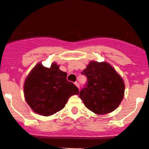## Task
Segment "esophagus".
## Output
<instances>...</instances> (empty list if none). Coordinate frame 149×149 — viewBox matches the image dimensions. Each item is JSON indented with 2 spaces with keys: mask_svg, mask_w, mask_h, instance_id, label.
I'll return each instance as SVG.
<instances>
[{
  "mask_svg": "<svg viewBox=\"0 0 149 149\" xmlns=\"http://www.w3.org/2000/svg\"><path fill=\"white\" fill-rule=\"evenodd\" d=\"M74 84H75V85H76V86L78 88H79V83H78L77 82H75Z\"/></svg>",
  "mask_w": 149,
  "mask_h": 149,
  "instance_id": "1",
  "label": "esophagus"
}]
</instances>
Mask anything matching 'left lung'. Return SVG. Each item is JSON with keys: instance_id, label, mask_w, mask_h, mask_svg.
<instances>
[{"instance_id": "left-lung-1", "label": "left lung", "mask_w": 149, "mask_h": 149, "mask_svg": "<svg viewBox=\"0 0 149 149\" xmlns=\"http://www.w3.org/2000/svg\"><path fill=\"white\" fill-rule=\"evenodd\" d=\"M81 74L86 76L87 82L79 97L88 109L104 114L118 107L124 97L125 84L111 66L91 61Z\"/></svg>"}]
</instances>
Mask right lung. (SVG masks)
<instances>
[{
    "mask_svg": "<svg viewBox=\"0 0 149 149\" xmlns=\"http://www.w3.org/2000/svg\"><path fill=\"white\" fill-rule=\"evenodd\" d=\"M67 74L54 63L50 68L38 64L25 80L24 97L35 112L51 116L65 107L72 95H77L76 85L67 79Z\"/></svg>",
    "mask_w": 149,
    "mask_h": 149,
    "instance_id": "1",
    "label": "right lung"
}]
</instances>
